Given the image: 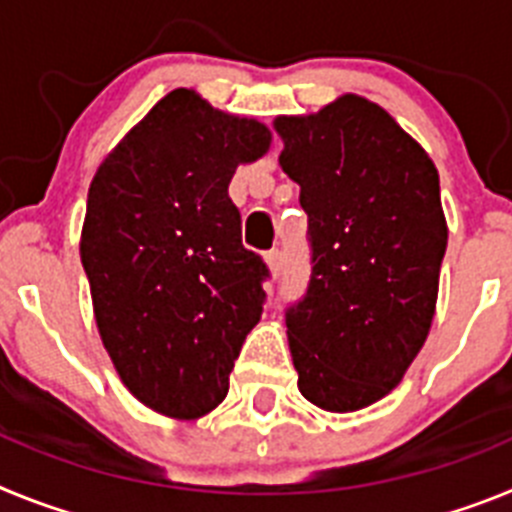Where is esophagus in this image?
I'll list each match as a JSON object with an SVG mask.
<instances>
[{
	"mask_svg": "<svg viewBox=\"0 0 512 512\" xmlns=\"http://www.w3.org/2000/svg\"><path fill=\"white\" fill-rule=\"evenodd\" d=\"M266 264H269L271 269V277H279L284 269V253L279 251V248H271V251L266 253Z\"/></svg>",
	"mask_w": 512,
	"mask_h": 512,
	"instance_id": "1",
	"label": "esophagus"
}]
</instances>
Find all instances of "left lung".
Returning <instances> with one entry per match:
<instances>
[{
  "mask_svg": "<svg viewBox=\"0 0 512 512\" xmlns=\"http://www.w3.org/2000/svg\"><path fill=\"white\" fill-rule=\"evenodd\" d=\"M274 128L312 253L305 297L284 315L297 387L318 408L351 413L395 390L431 330L449 241L438 171L356 94Z\"/></svg>",
  "mask_w": 512,
  "mask_h": 512,
  "instance_id": "8db88e82",
  "label": "left lung"
}]
</instances>
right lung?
Masks as SVG:
<instances>
[{
	"instance_id": "right-lung-1",
	"label": "right lung",
	"mask_w": 512,
	"mask_h": 512,
	"mask_svg": "<svg viewBox=\"0 0 512 512\" xmlns=\"http://www.w3.org/2000/svg\"><path fill=\"white\" fill-rule=\"evenodd\" d=\"M269 143L259 120L174 89L94 174L79 246L94 318L122 384L156 413L215 410L261 320L269 269L241 243L228 184Z\"/></svg>"
}]
</instances>
